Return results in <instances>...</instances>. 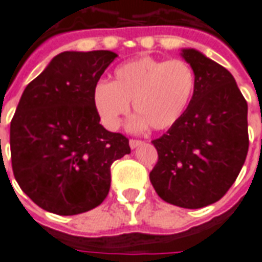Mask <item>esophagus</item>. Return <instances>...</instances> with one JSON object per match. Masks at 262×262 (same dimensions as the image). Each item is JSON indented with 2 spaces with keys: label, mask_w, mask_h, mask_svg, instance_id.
<instances>
[{
  "label": "esophagus",
  "mask_w": 262,
  "mask_h": 262,
  "mask_svg": "<svg viewBox=\"0 0 262 262\" xmlns=\"http://www.w3.org/2000/svg\"><path fill=\"white\" fill-rule=\"evenodd\" d=\"M129 144H130L132 148H136L139 147L140 144H143V142L142 140H139V139H130V140H129Z\"/></svg>",
  "instance_id": "esophagus-1"
}]
</instances>
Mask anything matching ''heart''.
Masks as SVG:
<instances>
[{"instance_id":"1","label":"heart","mask_w":262,"mask_h":262,"mask_svg":"<svg viewBox=\"0 0 262 262\" xmlns=\"http://www.w3.org/2000/svg\"><path fill=\"white\" fill-rule=\"evenodd\" d=\"M196 90V74L185 60L139 57L118 66L112 82L99 80L92 90V102L105 127L116 130L130 111L139 116L132 120L133 130L148 125L165 130L187 112Z\"/></svg>"}]
</instances>
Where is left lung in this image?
Returning <instances> with one entry per match:
<instances>
[{
    "instance_id": "left-lung-1",
    "label": "left lung",
    "mask_w": 262,
    "mask_h": 262,
    "mask_svg": "<svg viewBox=\"0 0 262 262\" xmlns=\"http://www.w3.org/2000/svg\"><path fill=\"white\" fill-rule=\"evenodd\" d=\"M182 56L196 90L181 119L151 142L159 160L150 181L165 202L199 209L225 196L246 161L247 101L223 66L193 49Z\"/></svg>"
}]
</instances>
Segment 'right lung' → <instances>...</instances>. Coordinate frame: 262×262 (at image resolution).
<instances>
[{"label": "right lung", "mask_w": 262, "mask_h": 262, "mask_svg": "<svg viewBox=\"0 0 262 262\" xmlns=\"http://www.w3.org/2000/svg\"><path fill=\"white\" fill-rule=\"evenodd\" d=\"M115 57L108 50L57 54L20 97L9 132L12 171L48 212L97 208L109 192L112 163L130 153L127 137L99 125L92 102L94 85Z\"/></svg>", "instance_id": "obj_1"}]
</instances>
